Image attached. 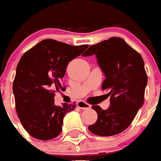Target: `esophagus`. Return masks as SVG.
<instances>
[{"instance_id":"1","label":"esophagus","mask_w":161,"mask_h":161,"mask_svg":"<svg viewBox=\"0 0 161 161\" xmlns=\"http://www.w3.org/2000/svg\"><path fill=\"white\" fill-rule=\"evenodd\" d=\"M76 105H77L78 108H81V109H88V108H91V105L87 103L84 102V101H79Z\"/></svg>"}]
</instances>
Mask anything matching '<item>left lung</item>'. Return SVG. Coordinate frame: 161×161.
Returning <instances> with one entry per match:
<instances>
[{"instance_id":"obj_1","label":"left lung","mask_w":161,"mask_h":161,"mask_svg":"<svg viewBox=\"0 0 161 161\" xmlns=\"http://www.w3.org/2000/svg\"><path fill=\"white\" fill-rule=\"evenodd\" d=\"M95 55L104 74L102 89L110 96V105L102 109L92 105L97 119L88 126L97 136L117 135L131 125L144 102L148 76L142 56L119 37H112L92 45L84 57Z\"/></svg>"}]
</instances>
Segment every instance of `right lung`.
<instances>
[{
  "label": "right lung",
  "mask_w": 161,
  "mask_h": 161,
  "mask_svg": "<svg viewBox=\"0 0 161 161\" xmlns=\"http://www.w3.org/2000/svg\"><path fill=\"white\" fill-rule=\"evenodd\" d=\"M88 45L70 46L47 39L27 51L19 60L13 84L15 106L28 133L36 139H53L62 131L63 119L75 104H54L55 92L65 90L61 84L66 68Z\"/></svg>",
  "instance_id": "1"
}]
</instances>
